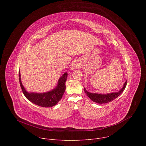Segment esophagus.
I'll use <instances>...</instances> for the list:
<instances>
[{
  "label": "esophagus",
  "mask_w": 146,
  "mask_h": 146,
  "mask_svg": "<svg viewBox=\"0 0 146 146\" xmlns=\"http://www.w3.org/2000/svg\"><path fill=\"white\" fill-rule=\"evenodd\" d=\"M78 68V65L76 64V63H74L73 65H72V70H75V69H76L77 68Z\"/></svg>",
  "instance_id": "esophagus-1"
}]
</instances>
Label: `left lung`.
<instances>
[{
    "instance_id": "left-lung-1",
    "label": "left lung",
    "mask_w": 146,
    "mask_h": 146,
    "mask_svg": "<svg viewBox=\"0 0 146 146\" xmlns=\"http://www.w3.org/2000/svg\"><path fill=\"white\" fill-rule=\"evenodd\" d=\"M127 84V80L125 82L123 87L118 92H112L108 94H93L88 92L86 89L84 88V91L87 96L92 100L93 102H96L99 104L107 103L111 102L118 96H119L124 91L125 88L126 87Z\"/></svg>"
}]
</instances>
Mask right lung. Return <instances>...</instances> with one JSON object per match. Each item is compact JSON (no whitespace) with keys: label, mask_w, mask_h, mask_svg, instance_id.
<instances>
[{"label":"right lung","mask_w":146,"mask_h":146,"mask_svg":"<svg viewBox=\"0 0 146 146\" xmlns=\"http://www.w3.org/2000/svg\"><path fill=\"white\" fill-rule=\"evenodd\" d=\"M67 77L68 73L66 72L59 78L56 87L50 91L44 93H29L24 87L21 80V74L19 72V84L25 96L35 105L44 108L52 107L61 99L66 89L65 83Z\"/></svg>","instance_id":"obj_1"}]
</instances>
